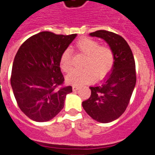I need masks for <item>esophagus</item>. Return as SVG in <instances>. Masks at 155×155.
I'll return each mask as SVG.
<instances>
[{
	"instance_id": "obj_1",
	"label": "esophagus",
	"mask_w": 155,
	"mask_h": 155,
	"mask_svg": "<svg viewBox=\"0 0 155 155\" xmlns=\"http://www.w3.org/2000/svg\"><path fill=\"white\" fill-rule=\"evenodd\" d=\"M78 89H79V87H78V86H73V90L74 91H77Z\"/></svg>"
}]
</instances>
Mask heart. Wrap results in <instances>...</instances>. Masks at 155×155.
<instances>
[{
	"label": "heart",
	"mask_w": 155,
	"mask_h": 155,
	"mask_svg": "<svg viewBox=\"0 0 155 155\" xmlns=\"http://www.w3.org/2000/svg\"><path fill=\"white\" fill-rule=\"evenodd\" d=\"M76 51L85 55L82 69H74L66 76V82L73 86L90 83L95 79L105 78L112 70L115 61L113 50L107 45H100L93 39L82 38L75 45ZM60 65L64 72L72 69V56L69 49L63 52Z\"/></svg>",
	"instance_id": "obj_1"
}]
</instances>
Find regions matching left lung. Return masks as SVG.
<instances>
[{
  "instance_id": "1",
  "label": "left lung",
  "mask_w": 155,
  "mask_h": 155,
  "mask_svg": "<svg viewBox=\"0 0 155 155\" xmlns=\"http://www.w3.org/2000/svg\"><path fill=\"white\" fill-rule=\"evenodd\" d=\"M89 35L108 43L113 50L115 61L111 73L100 84L89 87L90 97L82 105L94 120L108 123L119 118L129 103L136 83L135 63L131 48L121 36L102 30Z\"/></svg>"
}]
</instances>
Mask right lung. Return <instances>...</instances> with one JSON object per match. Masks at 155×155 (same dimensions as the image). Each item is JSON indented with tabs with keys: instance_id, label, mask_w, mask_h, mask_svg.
<instances>
[{
	"instance_id": "obj_1",
	"label": "right lung",
	"mask_w": 155,
	"mask_h": 155,
	"mask_svg": "<svg viewBox=\"0 0 155 155\" xmlns=\"http://www.w3.org/2000/svg\"><path fill=\"white\" fill-rule=\"evenodd\" d=\"M77 34L40 32L27 39L14 57L11 84L21 110L38 122L54 118L64 106L72 86H63L61 55Z\"/></svg>"
}]
</instances>
